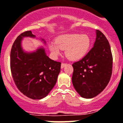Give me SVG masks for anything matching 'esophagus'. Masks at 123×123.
Instances as JSON below:
<instances>
[{
	"label": "esophagus",
	"mask_w": 123,
	"mask_h": 123,
	"mask_svg": "<svg viewBox=\"0 0 123 123\" xmlns=\"http://www.w3.org/2000/svg\"><path fill=\"white\" fill-rule=\"evenodd\" d=\"M66 66V64H65V63H62V64H61V69H63V68H64Z\"/></svg>",
	"instance_id": "esophagus-1"
}]
</instances>
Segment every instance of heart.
<instances>
[{
    "label": "heart",
    "instance_id": "obj_1",
    "mask_svg": "<svg viewBox=\"0 0 123 123\" xmlns=\"http://www.w3.org/2000/svg\"><path fill=\"white\" fill-rule=\"evenodd\" d=\"M90 39L86 35L66 34L58 36L55 41L49 44V49L53 56L56 57L61 49H65V55L69 60L78 61L88 53Z\"/></svg>",
    "mask_w": 123,
    "mask_h": 123
}]
</instances>
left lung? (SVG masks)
Masks as SVG:
<instances>
[{"label": "left lung", "instance_id": "obj_1", "mask_svg": "<svg viewBox=\"0 0 123 123\" xmlns=\"http://www.w3.org/2000/svg\"><path fill=\"white\" fill-rule=\"evenodd\" d=\"M112 65L113 57L108 41L97 30L93 47L84 58L72 64V81L75 90L85 98L98 95L110 82Z\"/></svg>", "mask_w": 123, "mask_h": 123}]
</instances>
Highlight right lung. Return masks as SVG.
<instances>
[{
    "label": "right lung",
    "instance_id": "obj_1",
    "mask_svg": "<svg viewBox=\"0 0 123 123\" xmlns=\"http://www.w3.org/2000/svg\"><path fill=\"white\" fill-rule=\"evenodd\" d=\"M25 37L36 38L31 31L17 37L10 53V69L19 90L30 98L40 100L46 97L56 84L61 63L51 59L43 46L32 52L25 51L22 43ZM39 39L46 44L44 39Z\"/></svg>",
    "mask_w": 123,
    "mask_h": 123
}]
</instances>
